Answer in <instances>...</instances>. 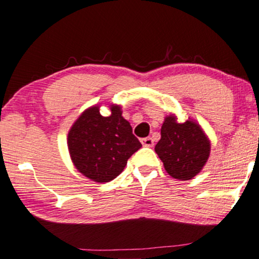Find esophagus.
<instances>
[{"label":"esophagus","mask_w":259,"mask_h":259,"mask_svg":"<svg viewBox=\"0 0 259 259\" xmlns=\"http://www.w3.org/2000/svg\"><path fill=\"white\" fill-rule=\"evenodd\" d=\"M141 143H143L144 146H147V147H152L153 146V139L152 138H145L141 140Z\"/></svg>","instance_id":"obj_1"}]
</instances>
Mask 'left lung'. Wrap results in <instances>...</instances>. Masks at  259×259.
<instances>
[{
	"label": "left lung",
	"instance_id": "left-lung-1",
	"mask_svg": "<svg viewBox=\"0 0 259 259\" xmlns=\"http://www.w3.org/2000/svg\"><path fill=\"white\" fill-rule=\"evenodd\" d=\"M155 151L169 176L176 180L189 181L208 161L210 141L200 125L190 119L178 123L172 114L164 118Z\"/></svg>",
	"mask_w": 259,
	"mask_h": 259
}]
</instances>
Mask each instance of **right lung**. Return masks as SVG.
I'll use <instances>...</instances> for the list:
<instances>
[{"label":"right lung","mask_w":259,"mask_h":259,"mask_svg":"<svg viewBox=\"0 0 259 259\" xmlns=\"http://www.w3.org/2000/svg\"><path fill=\"white\" fill-rule=\"evenodd\" d=\"M67 146L78 172L106 183L123 172L141 144L133 134L129 121L121 116L120 106L112 104L109 116L101 115L98 106L84 110L71 126Z\"/></svg>","instance_id":"1"}]
</instances>
